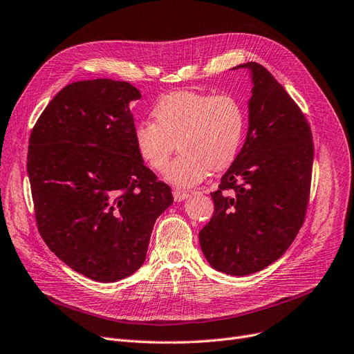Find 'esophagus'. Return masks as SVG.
Returning a JSON list of instances; mask_svg holds the SVG:
<instances>
[{"instance_id": "1", "label": "esophagus", "mask_w": 354, "mask_h": 354, "mask_svg": "<svg viewBox=\"0 0 354 354\" xmlns=\"http://www.w3.org/2000/svg\"><path fill=\"white\" fill-rule=\"evenodd\" d=\"M173 196H174V200L176 201H183V200H186L190 194L187 193V192H181V190H174L173 192Z\"/></svg>"}]
</instances>
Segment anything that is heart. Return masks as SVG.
Masks as SVG:
<instances>
[{"label": "heart", "instance_id": "b5f03b06", "mask_svg": "<svg viewBox=\"0 0 354 354\" xmlns=\"http://www.w3.org/2000/svg\"><path fill=\"white\" fill-rule=\"evenodd\" d=\"M154 121L144 118L133 129L140 157L156 171L170 161L174 141L180 156L165 171V180L189 189L209 170L229 167L238 156L245 131V113L233 95L181 91L162 96L153 108Z\"/></svg>", "mask_w": 354, "mask_h": 354}]
</instances>
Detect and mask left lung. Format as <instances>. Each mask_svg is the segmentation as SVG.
<instances>
[{"instance_id": "1", "label": "left lung", "mask_w": 354, "mask_h": 354, "mask_svg": "<svg viewBox=\"0 0 354 354\" xmlns=\"http://www.w3.org/2000/svg\"><path fill=\"white\" fill-rule=\"evenodd\" d=\"M233 69L250 71L254 83L248 133L212 193L214 213L198 241L216 271L243 277L281 258L304 223L314 145L304 113L262 64Z\"/></svg>"}]
</instances>
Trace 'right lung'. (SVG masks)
<instances>
[{
	"label": "right lung",
	"instance_id": "add662e5",
	"mask_svg": "<svg viewBox=\"0 0 354 354\" xmlns=\"http://www.w3.org/2000/svg\"><path fill=\"white\" fill-rule=\"evenodd\" d=\"M128 82L80 80L46 106L30 136L27 171L43 241L97 282L132 275L145 261L171 189L144 165L133 141Z\"/></svg>",
	"mask_w": 354,
	"mask_h": 354
}]
</instances>
